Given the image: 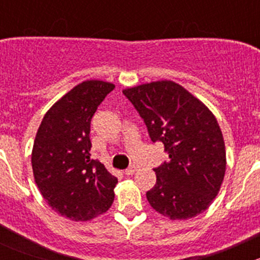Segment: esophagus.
<instances>
[{
	"mask_svg": "<svg viewBox=\"0 0 260 260\" xmlns=\"http://www.w3.org/2000/svg\"><path fill=\"white\" fill-rule=\"evenodd\" d=\"M136 171H137V167H136V166H131V167H128L127 170H125L124 174L127 175V176H131V175L135 174Z\"/></svg>",
	"mask_w": 260,
	"mask_h": 260,
	"instance_id": "1",
	"label": "esophagus"
}]
</instances>
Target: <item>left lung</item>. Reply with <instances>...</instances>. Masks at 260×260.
Returning a JSON list of instances; mask_svg holds the SVG:
<instances>
[{"instance_id":"obj_1","label":"left lung","mask_w":260,"mask_h":260,"mask_svg":"<svg viewBox=\"0 0 260 260\" xmlns=\"http://www.w3.org/2000/svg\"><path fill=\"white\" fill-rule=\"evenodd\" d=\"M145 120L153 142H162L169 159L153 169L156 185L149 205L171 220L205 211L217 195L226 170L221 129L215 115L190 91L171 80L123 90Z\"/></svg>"}]
</instances>
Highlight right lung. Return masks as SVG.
<instances>
[{"label": "right lung", "mask_w": 260, "mask_h": 260, "mask_svg": "<svg viewBox=\"0 0 260 260\" xmlns=\"http://www.w3.org/2000/svg\"><path fill=\"white\" fill-rule=\"evenodd\" d=\"M114 84L86 80L60 98L44 115L34 141L35 182L54 211L74 221L103 214L114 200L118 180L90 158V120Z\"/></svg>", "instance_id": "obj_1"}]
</instances>
